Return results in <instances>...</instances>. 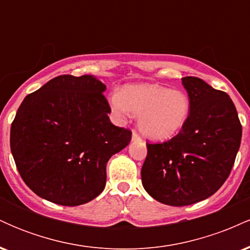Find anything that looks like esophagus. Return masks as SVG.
<instances>
[{
	"label": "esophagus",
	"instance_id": "esophagus-1",
	"mask_svg": "<svg viewBox=\"0 0 250 250\" xmlns=\"http://www.w3.org/2000/svg\"><path fill=\"white\" fill-rule=\"evenodd\" d=\"M131 140H133V141H135V142H139V141H141V137H140V135L136 133V131H133V135H131Z\"/></svg>",
	"mask_w": 250,
	"mask_h": 250
}]
</instances>
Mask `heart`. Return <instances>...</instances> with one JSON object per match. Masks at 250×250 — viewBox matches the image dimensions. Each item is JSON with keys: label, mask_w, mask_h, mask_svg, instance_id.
Wrapping results in <instances>:
<instances>
[{"label": "heart", "mask_w": 250, "mask_h": 250, "mask_svg": "<svg viewBox=\"0 0 250 250\" xmlns=\"http://www.w3.org/2000/svg\"><path fill=\"white\" fill-rule=\"evenodd\" d=\"M114 114L125 119L139 114V128L146 137L165 141L180 133L188 121L190 100L177 89L157 84H128L110 100Z\"/></svg>", "instance_id": "heart-1"}]
</instances>
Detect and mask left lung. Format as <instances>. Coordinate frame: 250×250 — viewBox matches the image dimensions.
<instances>
[{
	"mask_svg": "<svg viewBox=\"0 0 250 250\" xmlns=\"http://www.w3.org/2000/svg\"><path fill=\"white\" fill-rule=\"evenodd\" d=\"M190 100L185 127L167 142L147 143L141 177L146 191L174 207L194 205L216 193L230 174L242 137L228 94L199 77L182 79Z\"/></svg>",
	"mask_w": 250,
	"mask_h": 250,
	"instance_id": "obj_1",
	"label": "left lung"
}]
</instances>
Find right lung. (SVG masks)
Listing matches in <instances>:
<instances>
[{"label": "right lung", "instance_id": "right-lung-1", "mask_svg": "<svg viewBox=\"0 0 250 250\" xmlns=\"http://www.w3.org/2000/svg\"><path fill=\"white\" fill-rule=\"evenodd\" d=\"M105 85L93 75H61L24 97L10 129L22 180L56 205L80 206L105 187V166L131 131L109 120Z\"/></svg>", "mask_w": 250, "mask_h": 250}]
</instances>
